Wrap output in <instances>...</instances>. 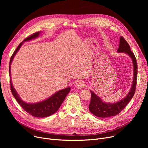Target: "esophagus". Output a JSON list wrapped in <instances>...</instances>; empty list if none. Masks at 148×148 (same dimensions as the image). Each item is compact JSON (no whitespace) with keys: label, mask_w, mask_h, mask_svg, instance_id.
<instances>
[{"label":"esophagus","mask_w":148,"mask_h":148,"mask_svg":"<svg viewBox=\"0 0 148 148\" xmlns=\"http://www.w3.org/2000/svg\"><path fill=\"white\" fill-rule=\"evenodd\" d=\"M75 86H76L77 89H82L83 88H84V86H86V83H85L83 81H80V82H79L78 83L76 84Z\"/></svg>","instance_id":"34e87169"}]
</instances>
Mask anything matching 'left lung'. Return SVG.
<instances>
[{"label":"left lung","mask_w":148,"mask_h":148,"mask_svg":"<svg viewBox=\"0 0 148 148\" xmlns=\"http://www.w3.org/2000/svg\"><path fill=\"white\" fill-rule=\"evenodd\" d=\"M117 52L127 54L131 58L133 64V83H132L131 89L127 96L114 103H107L103 101L100 97L93 91L90 90L91 93V99L89 105V109L93 114L97 116V117L108 118L119 114L129 103L134 95L137 75V61L134 53L131 50L129 44L122 36L120 38L119 48Z\"/></svg>","instance_id":"obj_1"}]
</instances>
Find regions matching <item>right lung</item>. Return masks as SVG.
<instances>
[{"label": "right lung", "instance_id": "add662e5", "mask_svg": "<svg viewBox=\"0 0 148 148\" xmlns=\"http://www.w3.org/2000/svg\"><path fill=\"white\" fill-rule=\"evenodd\" d=\"M40 34V32H38L32 34V35H30V36L26 38L24 41L19 44V45L17 47L16 50H15L11 58L10 62L9 73L10 76L11 90L13 96L14 97L15 99L17 100V103L20 104V106L23 108V109L26 112H27L28 113L30 114L31 115L37 118H45L54 114L58 110L61 104L64 102L66 95L70 92L71 88L68 87L64 89L60 90L56 92L55 94H54L53 95L49 97L48 98L42 101L34 103H28L24 101H23L20 98L18 94H17V91L15 90L13 86L11 78V65L15 54H17L23 44L24 43V42L34 40V39L39 37Z\"/></svg>", "mask_w": 148, "mask_h": 148}]
</instances>
